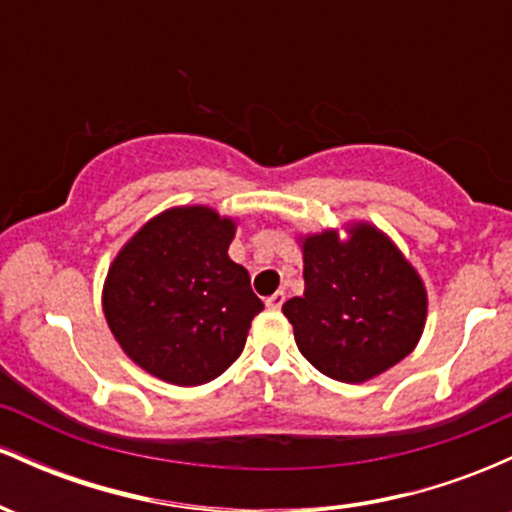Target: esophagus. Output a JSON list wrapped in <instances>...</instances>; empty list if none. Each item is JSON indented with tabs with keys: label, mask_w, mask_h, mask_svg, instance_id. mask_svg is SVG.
Listing matches in <instances>:
<instances>
[{
	"label": "esophagus",
	"mask_w": 512,
	"mask_h": 512,
	"mask_svg": "<svg viewBox=\"0 0 512 512\" xmlns=\"http://www.w3.org/2000/svg\"><path fill=\"white\" fill-rule=\"evenodd\" d=\"M284 301H286L284 291H276V293H272V296L267 298V301H264V305H267L269 310H279L281 305H284Z\"/></svg>",
	"instance_id": "1"
}]
</instances>
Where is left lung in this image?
Listing matches in <instances>:
<instances>
[{
    "mask_svg": "<svg viewBox=\"0 0 512 512\" xmlns=\"http://www.w3.org/2000/svg\"><path fill=\"white\" fill-rule=\"evenodd\" d=\"M349 238L322 231L301 240L303 296L284 303L298 351L327 378L366 383L419 344L428 296L419 272L370 223Z\"/></svg>",
    "mask_w": 512,
    "mask_h": 512,
    "instance_id": "8db88e82",
    "label": "left lung"
}]
</instances>
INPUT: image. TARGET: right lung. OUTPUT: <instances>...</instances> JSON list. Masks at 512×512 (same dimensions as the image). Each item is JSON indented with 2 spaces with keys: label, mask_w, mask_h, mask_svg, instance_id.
I'll return each instance as SVG.
<instances>
[{
  "label": "right lung",
  "mask_w": 512,
  "mask_h": 512,
  "mask_svg": "<svg viewBox=\"0 0 512 512\" xmlns=\"http://www.w3.org/2000/svg\"><path fill=\"white\" fill-rule=\"evenodd\" d=\"M236 221L173 207L146 221L110 264L103 313L122 351L170 385H204L243 351L264 303L228 257Z\"/></svg>",
  "instance_id": "obj_1"
}]
</instances>
